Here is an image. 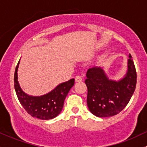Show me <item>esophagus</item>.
I'll return each mask as SVG.
<instances>
[{"mask_svg": "<svg viewBox=\"0 0 147 147\" xmlns=\"http://www.w3.org/2000/svg\"><path fill=\"white\" fill-rule=\"evenodd\" d=\"M75 82H80L82 81V79L81 77L79 76V75L75 77Z\"/></svg>", "mask_w": 147, "mask_h": 147, "instance_id": "esophagus-1", "label": "esophagus"}]
</instances>
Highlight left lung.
I'll return each instance as SVG.
<instances>
[{"instance_id":"8db88e82","label":"left lung","mask_w":147,"mask_h":147,"mask_svg":"<svg viewBox=\"0 0 147 147\" xmlns=\"http://www.w3.org/2000/svg\"><path fill=\"white\" fill-rule=\"evenodd\" d=\"M127 72L118 81L109 80L100 67L89 68L86 72L87 106L94 115L106 118L117 115L129 103L135 90L137 72L129 54Z\"/></svg>"}]
</instances>
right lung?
Returning <instances> with one entry per match:
<instances>
[{
	"label": "right lung",
	"mask_w": 147,
	"mask_h": 147,
	"mask_svg": "<svg viewBox=\"0 0 147 147\" xmlns=\"http://www.w3.org/2000/svg\"><path fill=\"white\" fill-rule=\"evenodd\" d=\"M20 61L16 66L14 76V85L18 100L30 115L41 120H50L58 116L63 109L64 101L69 91L75 84V80L58 84L53 90L45 95L33 96L22 90L18 80Z\"/></svg>",
	"instance_id": "obj_1"
}]
</instances>
